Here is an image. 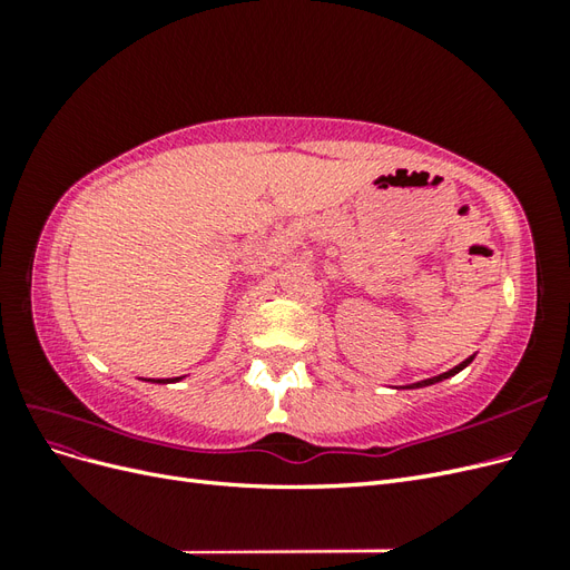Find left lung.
I'll list each match as a JSON object with an SVG mask.
<instances>
[{
    "instance_id": "1",
    "label": "left lung",
    "mask_w": 570,
    "mask_h": 570,
    "mask_svg": "<svg viewBox=\"0 0 570 570\" xmlns=\"http://www.w3.org/2000/svg\"><path fill=\"white\" fill-rule=\"evenodd\" d=\"M475 358V354L473 356H469L465 361H461L459 366H454V368H450L446 373H440V375H435V377H425V381H419V383H411V385H406V390H419V387H428V385H435V383H442V381H446V377H452V375H456L459 371H463L465 366L471 364V361Z\"/></svg>"
}]
</instances>
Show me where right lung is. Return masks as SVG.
<instances>
[{
    "instance_id": "obj_1",
    "label": "right lung",
    "mask_w": 570,
    "mask_h": 570,
    "mask_svg": "<svg viewBox=\"0 0 570 570\" xmlns=\"http://www.w3.org/2000/svg\"><path fill=\"white\" fill-rule=\"evenodd\" d=\"M185 375H180V377H174V381H166V377H149L147 383H157V385H166V383H178V381H183Z\"/></svg>"
}]
</instances>
